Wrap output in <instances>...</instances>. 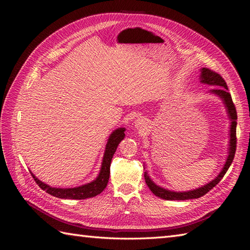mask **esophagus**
Here are the masks:
<instances>
[{
  "mask_svg": "<svg viewBox=\"0 0 250 250\" xmlns=\"http://www.w3.org/2000/svg\"><path fill=\"white\" fill-rule=\"evenodd\" d=\"M134 127L137 128V129H138L139 131L143 132V131L145 130L146 128H147V125H146V123H145V121H144L143 119H138V120H135Z\"/></svg>",
  "mask_w": 250,
  "mask_h": 250,
  "instance_id": "1",
  "label": "esophagus"
}]
</instances>
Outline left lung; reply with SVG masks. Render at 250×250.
Instances as JSON below:
<instances>
[{
    "label": "left lung",
    "mask_w": 250,
    "mask_h": 250,
    "mask_svg": "<svg viewBox=\"0 0 250 250\" xmlns=\"http://www.w3.org/2000/svg\"><path fill=\"white\" fill-rule=\"evenodd\" d=\"M199 80L203 84L208 85H214L217 86L213 89H210L208 94L215 95L219 97V99L224 104V107L228 113V117L230 121L229 125V155L226 157L225 164L223 166L222 170L220 173L218 174L217 177L213 180H210L209 183L207 185L201 186L200 188H195V190L191 191H186V192H175L168 190V188H165L161 186H157L154 181L150 178L148 172L145 170L144 173V177H145V181L150 188V191L152 192L157 197L166 200H188V199H195L199 198L201 196L206 195L208 192H209L211 188L218 185L219 181L222 179V177L225 175V173L228 172L229 168L232 163V160L234 157V152H236V145H237V138H236V132H237V110L234 107V104L232 102L231 96L229 93V87L226 85V82L224 79L219 75L218 73L211 71L207 67H202L200 69V77ZM144 169L145 166H144Z\"/></svg>",
    "instance_id": "8db88e82"
}]
</instances>
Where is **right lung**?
Returning <instances> with one entry per match:
<instances>
[{"label": "right lung", "mask_w": 250, "mask_h": 250, "mask_svg": "<svg viewBox=\"0 0 250 250\" xmlns=\"http://www.w3.org/2000/svg\"><path fill=\"white\" fill-rule=\"evenodd\" d=\"M125 130H126L125 128L120 127L110 133L106 143V146H105L100 172L98 174L96 179L90 181V183H87L85 185H82L76 188H54L42 183V181H41L39 178H37L32 172H31V175L33 176L35 183L40 186L42 190L46 191L50 195L54 196V197L62 198V199H78V200L95 197V196L99 195L101 192H103V190L106 188L108 184L111 158L113 154H115L120 142L122 141L125 137V133H124Z\"/></svg>", "instance_id": "1"}]
</instances>
